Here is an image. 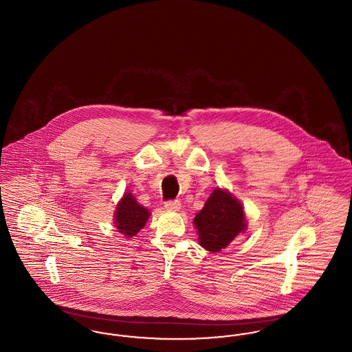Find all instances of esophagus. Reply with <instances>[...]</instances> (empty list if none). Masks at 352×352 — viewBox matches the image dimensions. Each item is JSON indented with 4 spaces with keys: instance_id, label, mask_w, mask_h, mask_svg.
<instances>
[{
    "instance_id": "34e87169",
    "label": "esophagus",
    "mask_w": 352,
    "mask_h": 352,
    "mask_svg": "<svg viewBox=\"0 0 352 352\" xmlns=\"http://www.w3.org/2000/svg\"><path fill=\"white\" fill-rule=\"evenodd\" d=\"M181 201H168L165 203V208L168 211H179L181 210Z\"/></svg>"
}]
</instances>
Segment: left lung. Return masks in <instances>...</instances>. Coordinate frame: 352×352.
I'll use <instances>...</instances> for the list:
<instances>
[{"mask_svg": "<svg viewBox=\"0 0 352 352\" xmlns=\"http://www.w3.org/2000/svg\"><path fill=\"white\" fill-rule=\"evenodd\" d=\"M198 240L206 251L224 250L237 234H244L247 221L243 204L227 190L217 187L194 218Z\"/></svg>", "mask_w": 352, "mask_h": 352, "instance_id": "8db88e82", "label": "left lung"}]
</instances>
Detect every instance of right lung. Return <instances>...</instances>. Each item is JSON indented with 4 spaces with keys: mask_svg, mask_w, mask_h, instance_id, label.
<instances>
[{
    "mask_svg": "<svg viewBox=\"0 0 352 352\" xmlns=\"http://www.w3.org/2000/svg\"><path fill=\"white\" fill-rule=\"evenodd\" d=\"M149 217V210L135 201L131 192H125L115 211V224L120 234L132 237L145 227Z\"/></svg>",
    "mask_w": 352,
    "mask_h": 352,
    "instance_id": "1",
    "label": "right lung"
}]
</instances>
